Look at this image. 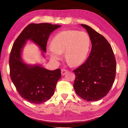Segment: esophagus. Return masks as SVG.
<instances>
[{"instance_id": "esophagus-1", "label": "esophagus", "mask_w": 128, "mask_h": 128, "mask_svg": "<svg viewBox=\"0 0 128 128\" xmlns=\"http://www.w3.org/2000/svg\"><path fill=\"white\" fill-rule=\"evenodd\" d=\"M68 71L66 70V69H62V76H64L66 74V73H68Z\"/></svg>"}]
</instances>
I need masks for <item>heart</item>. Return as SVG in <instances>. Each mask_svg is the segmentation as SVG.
<instances>
[{"label":"heart","mask_w":128,"mask_h":128,"mask_svg":"<svg viewBox=\"0 0 128 128\" xmlns=\"http://www.w3.org/2000/svg\"><path fill=\"white\" fill-rule=\"evenodd\" d=\"M91 46V40L85 32L67 30L59 32L54 36L47 52L52 59L59 61L64 52L67 63L78 66L86 60Z\"/></svg>","instance_id":"heart-1"}]
</instances>
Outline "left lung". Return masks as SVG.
Returning a JSON list of instances; mask_svg holds the SVG:
<instances>
[{
	"instance_id": "obj_1",
	"label": "left lung",
	"mask_w": 128,
	"mask_h": 128,
	"mask_svg": "<svg viewBox=\"0 0 128 128\" xmlns=\"http://www.w3.org/2000/svg\"><path fill=\"white\" fill-rule=\"evenodd\" d=\"M92 42L88 59L73 70V88L76 94L87 101H97L104 97L112 88L116 76V63L112 48L103 36L89 26L81 24Z\"/></svg>"
}]
</instances>
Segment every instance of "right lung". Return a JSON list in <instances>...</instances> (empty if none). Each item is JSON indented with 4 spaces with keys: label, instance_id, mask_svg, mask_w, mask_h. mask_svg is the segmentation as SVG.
<instances>
[{
    "label": "right lung",
    "instance_id": "right-lung-1",
    "mask_svg": "<svg viewBox=\"0 0 128 128\" xmlns=\"http://www.w3.org/2000/svg\"><path fill=\"white\" fill-rule=\"evenodd\" d=\"M60 27L48 23L31 24L23 30L12 46L9 60L10 78L19 94L30 103L40 104L51 98L61 78V70H50L40 64H27L22 58L23 48L27 41L31 40L44 58L50 35Z\"/></svg>",
    "mask_w": 128,
    "mask_h": 128
}]
</instances>
